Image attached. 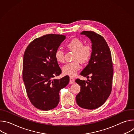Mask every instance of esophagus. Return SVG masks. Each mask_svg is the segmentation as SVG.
I'll use <instances>...</instances> for the list:
<instances>
[{
    "mask_svg": "<svg viewBox=\"0 0 134 134\" xmlns=\"http://www.w3.org/2000/svg\"><path fill=\"white\" fill-rule=\"evenodd\" d=\"M75 83L74 79H73L72 77H70V78H69V83L70 84H72V83Z\"/></svg>",
    "mask_w": 134,
    "mask_h": 134,
    "instance_id": "34e87169",
    "label": "esophagus"
}]
</instances>
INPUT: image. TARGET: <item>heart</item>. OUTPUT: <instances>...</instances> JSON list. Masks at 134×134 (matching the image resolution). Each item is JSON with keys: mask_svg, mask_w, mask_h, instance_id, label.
I'll list each match as a JSON object with an SVG mask.
<instances>
[{"mask_svg": "<svg viewBox=\"0 0 134 134\" xmlns=\"http://www.w3.org/2000/svg\"><path fill=\"white\" fill-rule=\"evenodd\" d=\"M66 46L69 50L74 52L72 57L74 61L65 65L63 67V72L65 75L75 76L81 67L80 62L83 64L86 63L91 59L92 49L91 46L84 44L83 42L78 38L70 40L66 43ZM54 56L57 62H64V52L62 50H56Z\"/></svg>", "mask_w": 134, "mask_h": 134, "instance_id": "1", "label": "heart"}]
</instances>
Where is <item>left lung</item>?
<instances>
[{
  "label": "left lung",
  "instance_id": "left-lung-1",
  "mask_svg": "<svg viewBox=\"0 0 134 134\" xmlns=\"http://www.w3.org/2000/svg\"><path fill=\"white\" fill-rule=\"evenodd\" d=\"M92 43V53L88 64L80 75L91 80L75 82L81 86L76 100L81 108L93 110L103 105L111 92L113 74L111 53L104 38L93 31H83Z\"/></svg>",
  "mask_w": 134,
  "mask_h": 134
}]
</instances>
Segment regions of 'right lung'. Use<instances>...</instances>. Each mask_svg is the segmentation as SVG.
Segmentation results:
<instances>
[{"label": "right lung", "mask_w": 134, "mask_h": 134, "mask_svg": "<svg viewBox=\"0 0 134 134\" xmlns=\"http://www.w3.org/2000/svg\"><path fill=\"white\" fill-rule=\"evenodd\" d=\"M66 39L64 35L49 34L33 40L23 57V80L27 97L37 109L50 110L59 102V92L69 82L68 76L57 80L62 70L54 54Z\"/></svg>", "instance_id": "1"}]
</instances>
